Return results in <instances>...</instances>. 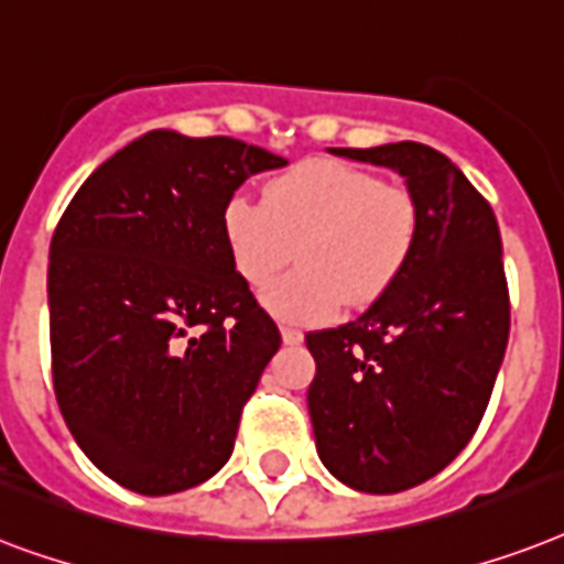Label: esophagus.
Listing matches in <instances>:
<instances>
[{
	"mask_svg": "<svg viewBox=\"0 0 564 564\" xmlns=\"http://www.w3.org/2000/svg\"><path fill=\"white\" fill-rule=\"evenodd\" d=\"M282 340H285L288 346H300L303 344V332H300V328L282 326Z\"/></svg>",
	"mask_w": 564,
	"mask_h": 564,
	"instance_id": "1",
	"label": "esophagus"
}]
</instances>
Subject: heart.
<instances>
[{
	"label": "heart",
	"instance_id": "1",
	"mask_svg": "<svg viewBox=\"0 0 564 564\" xmlns=\"http://www.w3.org/2000/svg\"><path fill=\"white\" fill-rule=\"evenodd\" d=\"M419 200L395 183L340 160H305L268 183L264 204L232 197L220 212L229 261L247 285L264 288L291 261L300 270L268 288L282 323H319L340 303H376L408 268L419 241Z\"/></svg>",
	"mask_w": 564,
	"mask_h": 564
}]
</instances>
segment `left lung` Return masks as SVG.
<instances>
[{"label": "left lung", "instance_id": "8db88e82", "mask_svg": "<svg viewBox=\"0 0 564 564\" xmlns=\"http://www.w3.org/2000/svg\"><path fill=\"white\" fill-rule=\"evenodd\" d=\"M399 171L419 200L408 268L355 323L308 332V413L323 466L358 492L440 475L475 436L510 340L492 206L434 148H332Z\"/></svg>", "mask_w": 564, "mask_h": 564}]
</instances>
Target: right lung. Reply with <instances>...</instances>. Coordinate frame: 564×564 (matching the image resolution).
Instances as JSON below:
<instances>
[{
	"instance_id": "1",
	"label": "right lung",
	"mask_w": 564,
	"mask_h": 564,
	"mask_svg": "<svg viewBox=\"0 0 564 564\" xmlns=\"http://www.w3.org/2000/svg\"><path fill=\"white\" fill-rule=\"evenodd\" d=\"M288 160L151 130L75 192L48 250L54 395L75 443L130 492L209 480L282 337L220 236L236 188Z\"/></svg>"
}]
</instances>
